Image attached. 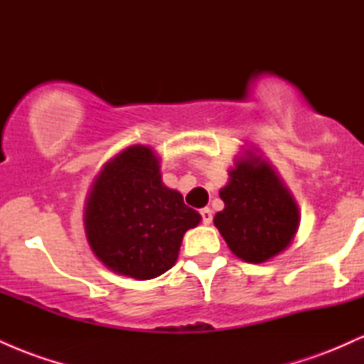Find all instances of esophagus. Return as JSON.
Here are the masks:
<instances>
[{
  "instance_id": "obj_1",
  "label": "esophagus",
  "mask_w": 364,
  "mask_h": 364,
  "mask_svg": "<svg viewBox=\"0 0 364 364\" xmlns=\"http://www.w3.org/2000/svg\"><path fill=\"white\" fill-rule=\"evenodd\" d=\"M200 215H202V223L203 224H210L212 223V210L208 207H205V208H202V210H200Z\"/></svg>"
}]
</instances>
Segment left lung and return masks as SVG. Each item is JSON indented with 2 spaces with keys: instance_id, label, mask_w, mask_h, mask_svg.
<instances>
[{
  "instance_id": "obj_1",
  "label": "left lung",
  "mask_w": 364,
  "mask_h": 364,
  "mask_svg": "<svg viewBox=\"0 0 364 364\" xmlns=\"http://www.w3.org/2000/svg\"><path fill=\"white\" fill-rule=\"evenodd\" d=\"M229 176L228 186L219 191L224 210L215 214V228L241 260L267 262L286 250L298 231L296 202L260 159L236 162Z\"/></svg>"
}]
</instances>
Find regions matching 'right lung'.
<instances>
[{
	"label": "right lung",
	"instance_id": "right-lung-1",
	"mask_svg": "<svg viewBox=\"0 0 364 364\" xmlns=\"http://www.w3.org/2000/svg\"><path fill=\"white\" fill-rule=\"evenodd\" d=\"M200 214L162 185L152 149L133 145L104 166L85 207L87 240L104 265L147 281L176 263Z\"/></svg>",
	"mask_w": 364,
	"mask_h": 364
}]
</instances>
